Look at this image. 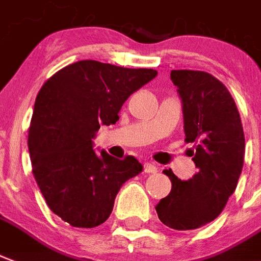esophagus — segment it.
<instances>
[{
	"label": "esophagus",
	"instance_id": "1",
	"mask_svg": "<svg viewBox=\"0 0 261 261\" xmlns=\"http://www.w3.org/2000/svg\"><path fill=\"white\" fill-rule=\"evenodd\" d=\"M144 171L148 173V174H155V173H158V167L155 165H152V163H145L144 165Z\"/></svg>",
	"mask_w": 261,
	"mask_h": 261
}]
</instances>
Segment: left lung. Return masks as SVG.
I'll use <instances>...</instances> for the list:
<instances>
[{
  "mask_svg": "<svg viewBox=\"0 0 261 261\" xmlns=\"http://www.w3.org/2000/svg\"><path fill=\"white\" fill-rule=\"evenodd\" d=\"M182 103L185 142H194L198 173L188 181L171 170L170 194L156 204L162 223L173 229L199 228L219 216L233 194L244 167L245 136L227 87L199 70H171Z\"/></svg>",
  "mask_w": 261,
  "mask_h": 261,
  "instance_id": "1",
  "label": "left lung"
}]
</instances>
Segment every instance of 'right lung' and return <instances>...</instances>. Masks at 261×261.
<instances>
[{
	"label": "right lung",
	"instance_id": "obj_1",
	"mask_svg": "<svg viewBox=\"0 0 261 261\" xmlns=\"http://www.w3.org/2000/svg\"><path fill=\"white\" fill-rule=\"evenodd\" d=\"M153 69L79 61L44 83L29 128L33 174L48 207L73 227L94 228L111 216L127 179L142 171L134 156L96 153L101 125L115 124L127 98L155 79Z\"/></svg>",
	"mask_w": 261,
	"mask_h": 261
}]
</instances>
